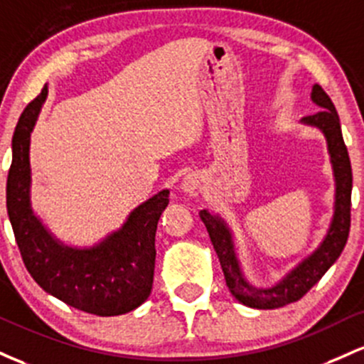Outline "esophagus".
<instances>
[{"label":"esophagus","instance_id":"34e87169","mask_svg":"<svg viewBox=\"0 0 364 364\" xmlns=\"http://www.w3.org/2000/svg\"><path fill=\"white\" fill-rule=\"evenodd\" d=\"M182 193L189 194V196H199L204 191V181L201 175L198 173H189L183 177V181L181 183Z\"/></svg>","mask_w":364,"mask_h":364}]
</instances>
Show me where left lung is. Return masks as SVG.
Masks as SVG:
<instances>
[{"label": "left lung", "instance_id": "1", "mask_svg": "<svg viewBox=\"0 0 364 364\" xmlns=\"http://www.w3.org/2000/svg\"><path fill=\"white\" fill-rule=\"evenodd\" d=\"M311 101L318 106V112L304 117L301 124L318 129L325 136L333 178H336V203H333L332 222L320 246L314 249L311 255L306 256L297 267H294L284 279L272 287H255L244 277L235 252L234 235L225 220L208 210L199 211V216L210 234L211 244L218 255L228 291L239 303L249 308L275 309L299 301L336 263L341 252L344 251L347 237H349L353 170H350L349 153L342 137L341 120L328 94L318 84H314L311 89Z\"/></svg>", "mask_w": 364, "mask_h": 364}]
</instances>
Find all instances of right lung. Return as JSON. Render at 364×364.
I'll return each instance as SVG.
<instances>
[{"label":"right lung","instance_id":"add662e5","mask_svg":"<svg viewBox=\"0 0 364 364\" xmlns=\"http://www.w3.org/2000/svg\"><path fill=\"white\" fill-rule=\"evenodd\" d=\"M48 97V85L18 118L11 139L6 181V210L23 264L41 287L56 299L97 316L136 309L153 287L154 235L168 206L163 189L130 211L118 230L91 247L67 246L44 227L31 203V134Z\"/></svg>","mask_w":364,"mask_h":364}]
</instances>
